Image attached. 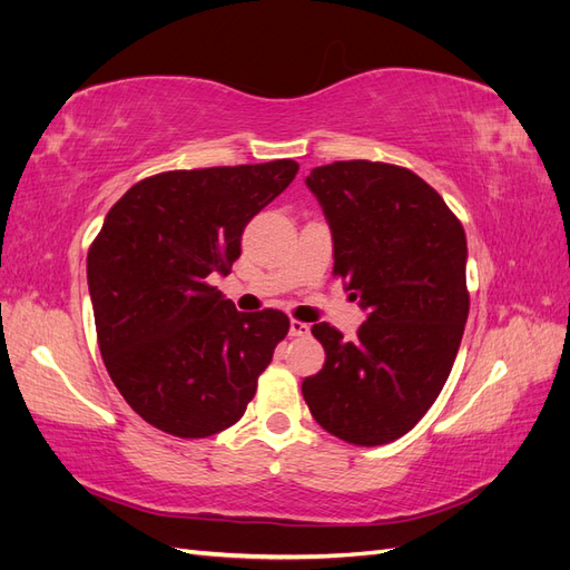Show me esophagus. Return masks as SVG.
<instances>
[{"mask_svg":"<svg viewBox=\"0 0 570 570\" xmlns=\"http://www.w3.org/2000/svg\"><path fill=\"white\" fill-rule=\"evenodd\" d=\"M308 331H312V327H308V323H304V321H289V335L292 337H306Z\"/></svg>","mask_w":570,"mask_h":570,"instance_id":"obj_1","label":"esophagus"}]
</instances>
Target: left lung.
I'll use <instances>...</instances> for the list:
<instances>
[{"label":"left lung","mask_w":570,"mask_h":570,"mask_svg":"<svg viewBox=\"0 0 570 570\" xmlns=\"http://www.w3.org/2000/svg\"><path fill=\"white\" fill-rule=\"evenodd\" d=\"M306 187L333 233L335 275L368 316L352 342L312 327L325 364L302 394L327 433L361 446L406 435L433 406L469 318L465 233L413 170L381 161L314 168Z\"/></svg>","instance_id":"1"}]
</instances>
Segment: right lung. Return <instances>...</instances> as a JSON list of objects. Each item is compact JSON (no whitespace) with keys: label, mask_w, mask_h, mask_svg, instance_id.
<instances>
[{"label":"right lung","mask_w":570,"mask_h":570,"mask_svg":"<svg viewBox=\"0 0 570 570\" xmlns=\"http://www.w3.org/2000/svg\"><path fill=\"white\" fill-rule=\"evenodd\" d=\"M299 164L168 170L132 185L88 252L97 342L135 413L197 440L243 419L289 318L239 314L212 285L239 256L247 223Z\"/></svg>","instance_id":"add662e5"}]
</instances>
